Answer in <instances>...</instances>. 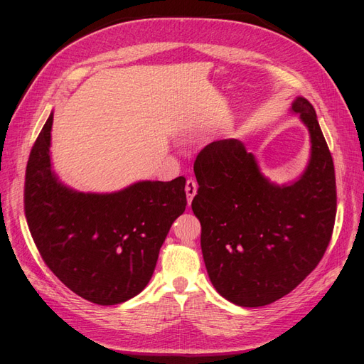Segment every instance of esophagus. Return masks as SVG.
Instances as JSON below:
<instances>
[{
  "mask_svg": "<svg viewBox=\"0 0 364 364\" xmlns=\"http://www.w3.org/2000/svg\"><path fill=\"white\" fill-rule=\"evenodd\" d=\"M185 191H186V199H188V205H190L193 197L197 194V182L190 178L185 183Z\"/></svg>",
  "mask_w": 364,
  "mask_h": 364,
  "instance_id": "34e87169",
  "label": "esophagus"
}]
</instances>
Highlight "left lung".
I'll return each instance as SVG.
<instances>
[{"instance_id": "8db88e82", "label": "left lung", "mask_w": 364, "mask_h": 364, "mask_svg": "<svg viewBox=\"0 0 364 364\" xmlns=\"http://www.w3.org/2000/svg\"><path fill=\"white\" fill-rule=\"evenodd\" d=\"M311 135V161L289 186L270 183L237 139L214 141L194 162L199 188L191 202L215 290L240 306H262L294 290L331 241L337 191L331 151L314 107L291 106Z\"/></svg>"}]
</instances>
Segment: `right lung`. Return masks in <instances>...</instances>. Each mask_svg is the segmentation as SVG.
<instances>
[{
	"label": "right lung",
	"mask_w": 364,
	"mask_h": 364,
	"mask_svg": "<svg viewBox=\"0 0 364 364\" xmlns=\"http://www.w3.org/2000/svg\"><path fill=\"white\" fill-rule=\"evenodd\" d=\"M53 114L31 147L24 211L47 267L83 299L115 305L144 290L173 222L186 206L185 178L83 194L58 182L50 164Z\"/></svg>",
	"instance_id": "1"
}]
</instances>
